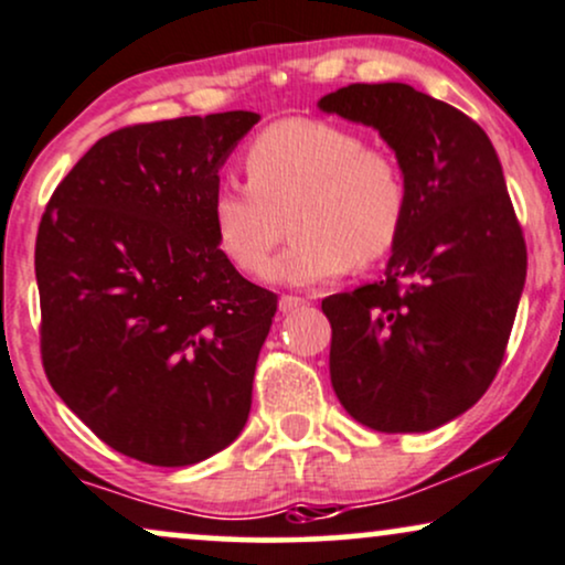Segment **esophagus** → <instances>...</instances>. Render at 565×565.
<instances>
[{
  "instance_id": "esophagus-1",
  "label": "esophagus",
  "mask_w": 565,
  "mask_h": 565,
  "mask_svg": "<svg viewBox=\"0 0 565 565\" xmlns=\"http://www.w3.org/2000/svg\"><path fill=\"white\" fill-rule=\"evenodd\" d=\"M308 300L305 297H297V295H284L281 300H278V310L281 312H297L300 308H305Z\"/></svg>"
}]
</instances>
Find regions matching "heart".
<instances>
[{
	"label": "heart",
	"instance_id": "heart-1",
	"mask_svg": "<svg viewBox=\"0 0 565 565\" xmlns=\"http://www.w3.org/2000/svg\"><path fill=\"white\" fill-rule=\"evenodd\" d=\"M247 183L221 181L210 223L236 270L267 268L287 220L296 242L268 269L270 281L308 287L371 268L403 239L411 186L397 152L323 118L265 126L242 154Z\"/></svg>",
	"mask_w": 565,
	"mask_h": 565
}]
</instances>
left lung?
<instances>
[{
	"instance_id": "obj_1",
	"label": "left lung",
	"mask_w": 565,
	"mask_h": 565,
	"mask_svg": "<svg viewBox=\"0 0 565 565\" xmlns=\"http://www.w3.org/2000/svg\"><path fill=\"white\" fill-rule=\"evenodd\" d=\"M318 105L379 128L411 186L382 281L321 302L331 384L373 431H431L494 382L526 281L498 152L477 120L407 84H350Z\"/></svg>"
}]
</instances>
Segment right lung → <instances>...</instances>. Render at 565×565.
<instances>
[{
    "mask_svg": "<svg viewBox=\"0 0 565 565\" xmlns=\"http://www.w3.org/2000/svg\"><path fill=\"white\" fill-rule=\"evenodd\" d=\"M260 115L215 113L102 136L39 223L42 363L113 450L192 466L239 437L278 297L217 247V171Z\"/></svg>",
    "mask_w": 565,
    "mask_h": 565,
    "instance_id": "right-lung-1",
    "label": "right lung"
}]
</instances>
